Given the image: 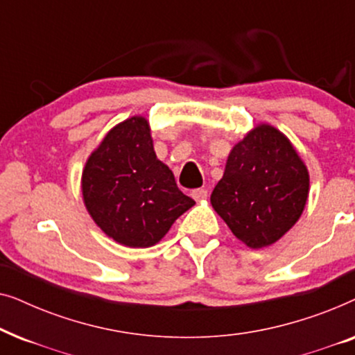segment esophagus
<instances>
[{
  "instance_id": "34e87169",
  "label": "esophagus",
  "mask_w": 355,
  "mask_h": 355,
  "mask_svg": "<svg viewBox=\"0 0 355 355\" xmlns=\"http://www.w3.org/2000/svg\"><path fill=\"white\" fill-rule=\"evenodd\" d=\"M191 196H192L193 200L200 202V200H205V198L208 197V191H207V189H193Z\"/></svg>"
}]
</instances>
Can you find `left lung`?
I'll return each instance as SVG.
<instances>
[{"mask_svg": "<svg viewBox=\"0 0 355 355\" xmlns=\"http://www.w3.org/2000/svg\"><path fill=\"white\" fill-rule=\"evenodd\" d=\"M309 171L293 144L270 124H259L227 157L210 202L237 239L250 249L279 241L302 215Z\"/></svg>", "mask_w": 355, "mask_h": 355, "instance_id": "8db88e82", "label": "left lung"}]
</instances>
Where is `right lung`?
I'll list each match as a JSON object with an SVG mask.
<instances>
[{"label":"right lung","mask_w":355,"mask_h":355,"mask_svg":"<svg viewBox=\"0 0 355 355\" xmlns=\"http://www.w3.org/2000/svg\"><path fill=\"white\" fill-rule=\"evenodd\" d=\"M82 196L96 226L134 249L157 244L196 205L157 158L144 116L114 125L92 152L82 171Z\"/></svg>","instance_id":"right-lung-1"}]
</instances>
